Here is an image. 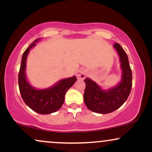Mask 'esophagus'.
<instances>
[{
  "label": "esophagus",
  "mask_w": 152,
  "mask_h": 152,
  "mask_svg": "<svg viewBox=\"0 0 152 152\" xmlns=\"http://www.w3.org/2000/svg\"><path fill=\"white\" fill-rule=\"evenodd\" d=\"M86 71L83 69H80L79 70L76 71V76L78 79H84L86 77Z\"/></svg>",
  "instance_id": "obj_1"
}]
</instances>
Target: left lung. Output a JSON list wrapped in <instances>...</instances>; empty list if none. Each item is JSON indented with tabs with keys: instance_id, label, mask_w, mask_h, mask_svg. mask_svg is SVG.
I'll return each mask as SVG.
<instances>
[{
	"instance_id": "left-lung-1",
	"label": "left lung",
	"mask_w": 152,
	"mask_h": 152,
	"mask_svg": "<svg viewBox=\"0 0 152 152\" xmlns=\"http://www.w3.org/2000/svg\"><path fill=\"white\" fill-rule=\"evenodd\" d=\"M113 47L119 57L121 69L120 81L115 86L105 89L89 78L84 80L86 88L83 101L88 109L98 114H109L121 107L132 90V74L128 56L118 43H115Z\"/></svg>"
}]
</instances>
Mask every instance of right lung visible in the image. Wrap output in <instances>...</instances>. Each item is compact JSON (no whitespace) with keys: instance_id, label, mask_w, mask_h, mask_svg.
Instances as JSON below:
<instances>
[{"instance_id":"1","label":"right lung","mask_w":152,"mask_h":152,"mask_svg":"<svg viewBox=\"0 0 152 152\" xmlns=\"http://www.w3.org/2000/svg\"><path fill=\"white\" fill-rule=\"evenodd\" d=\"M40 40L41 38L35 40L23 54L18 74V86L23 100L30 109L40 114H49L61 109L65 100L66 91L77 79L76 76L63 78L53 86L41 89L35 88L29 83L26 72L27 57Z\"/></svg>"}]
</instances>
